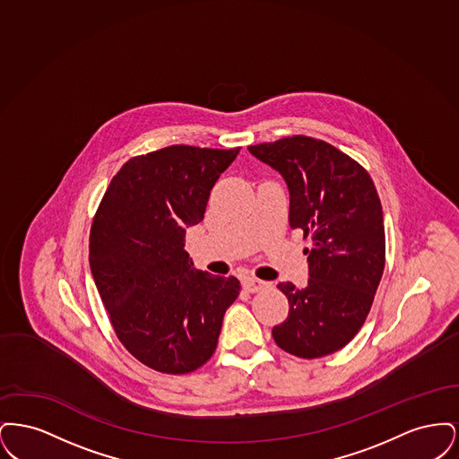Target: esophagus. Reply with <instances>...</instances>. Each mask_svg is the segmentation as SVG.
Returning <instances> with one entry per match:
<instances>
[{
    "label": "esophagus",
    "mask_w": 459,
    "mask_h": 459,
    "mask_svg": "<svg viewBox=\"0 0 459 459\" xmlns=\"http://www.w3.org/2000/svg\"><path fill=\"white\" fill-rule=\"evenodd\" d=\"M242 287L247 290V292H260L263 289H266L268 284L266 282H263V281H258V279H253V277H246L244 281H242Z\"/></svg>",
    "instance_id": "1"
}]
</instances>
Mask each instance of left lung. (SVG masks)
I'll return each instance as SVG.
<instances>
[{"label":"left lung","mask_w":459,"mask_h":459,"mask_svg":"<svg viewBox=\"0 0 459 459\" xmlns=\"http://www.w3.org/2000/svg\"><path fill=\"white\" fill-rule=\"evenodd\" d=\"M287 182L289 223L311 240L309 281L277 285L289 315L272 330L281 350L313 359L342 350L363 327L385 266L380 197L370 174L322 139L290 135L247 148Z\"/></svg>","instance_id":"1"}]
</instances>
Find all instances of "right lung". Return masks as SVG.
Masks as SVG:
<instances>
[{"label":"right lung","mask_w":459,"mask_h":459,"mask_svg":"<svg viewBox=\"0 0 459 459\" xmlns=\"http://www.w3.org/2000/svg\"><path fill=\"white\" fill-rule=\"evenodd\" d=\"M240 148L175 144L134 156L111 178L91 225L89 264L109 322L135 359L182 375L219 344L236 277L193 268L186 227L196 225L210 191Z\"/></svg>","instance_id":"right-lung-1"}]
</instances>
